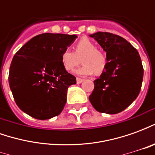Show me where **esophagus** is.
I'll return each mask as SVG.
<instances>
[{
  "label": "esophagus",
  "mask_w": 155,
  "mask_h": 155,
  "mask_svg": "<svg viewBox=\"0 0 155 155\" xmlns=\"http://www.w3.org/2000/svg\"><path fill=\"white\" fill-rule=\"evenodd\" d=\"M84 81V79H81V78H76V83H77V84H81V83H82Z\"/></svg>",
  "instance_id": "34e87169"
}]
</instances>
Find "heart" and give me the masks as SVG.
Returning <instances> with one entry per match:
<instances>
[{
    "mask_svg": "<svg viewBox=\"0 0 155 155\" xmlns=\"http://www.w3.org/2000/svg\"><path fill=\"white\" fill-rule=\"evenodd\" d=\"M74 51L65 49L61 53V63L68 71H73L79 64L80 59L83 65L74 71V74L81 76L91 75L94 71L100 74L104 71L107 64L106 56L88 38H82L74 45Z\"/></svg>",
    "mask_w": 155,
    "mask_h": 155,
    "instance_id": "obj_1",
    "label": "heart"
}]
</instances>
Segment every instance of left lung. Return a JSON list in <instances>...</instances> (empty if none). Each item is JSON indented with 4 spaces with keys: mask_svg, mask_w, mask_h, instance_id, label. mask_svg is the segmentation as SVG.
Here are the masks:
<instances>
[{
    "mask_svg": "<svg viewBox=\"0 0 155 155\" xmlns=\"http://www.w3.org/2000/svg\"><path fill=\"white\" fill-rule=\"evenodd\" d=\"M106 52L107 64L94 81L90 95L93 107L101 113L114 114L125 110L140 94L143 68L139 52L120 35L109 32L90 35Z\"/></svg>",
    "mask_w": 155,
    "mask_h": 155,
    "instance_id": "8db88e82",
    "label": "left lung"
}]
</instances>
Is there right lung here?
<instances>
[{"instance_id": "right-lung-1", "label": "right lung", "mask_w": 155, "mask_h": 155, "mask_svg": "<svg viewBox=\"0 0 155 155\" xmlns=\"http://www.w3.org/2000/svg\"><path fill=\"white\" fill-rule=\"evenodd\" d=\"M75 35L44 33L33 37L12 59L9 84L15 103L37 120L59 115L66 103L68 87L76 78L61 63V53Z\"/></svg>"}]
</instances>
